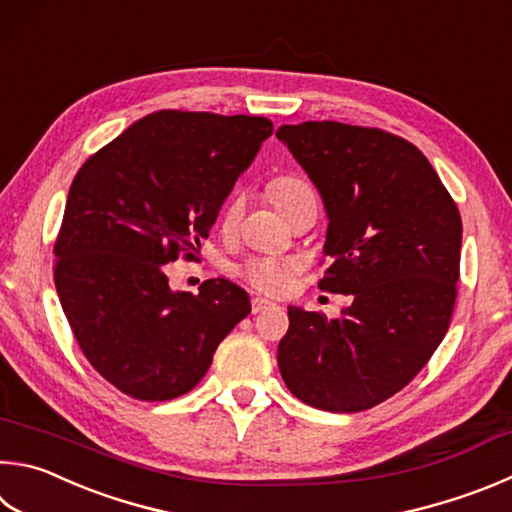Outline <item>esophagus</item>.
I'll use <instances>...</instances> for the list:
<instances>
[{"mask_svg": "<svg viewBox=\"0 0 512 512\" xmlns=\"http://www.w3.org/2000/svg\"><path fill=\"white\" fill-rule=\"evenodd\" d=\"M275 306L271 300H266V297H253V313H262L266 309H271Z\"/></svg>", "mask_w": 512, "mask_h": 512, "instance_id": "esophagus-1", "label": "esophagus"}]
</instances>
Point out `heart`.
Here are the masks:
<instances>
[{
  "instance_id": "b5f03b06",
  "label": "heart",
  "mask_w": 512,
  "mask_h": 512,
  "mask_svg": "<svg viewBox=\"0 0 512 512\" xmlns=\"http://www.w3.org/2000/svg\"><path fill=\"white\" fill-rule=\"evenodd\" d=\"M268 192L275 201V206L282 210V215L288 219L293 212L302 206L304 201L313 199V190L304 181L295 179V176H277L268 185ZM241 208V201L237 194H232L224 210V224L230 226L237 219ZM295 259H282V257H248L241 262L235 273L239 280L250 284L255 291L262 293H282L288 286L291 275L297 271Z\"/></svg>"
}]
</instances>
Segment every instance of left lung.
Returning a JSON list of instances; mask_svg holds the SVG:
<instances>
[{
    "label": "left lung",
    "instance_id": "1",
    "mask_svg": "<svg viewBox=\"0 0 512 512\" xmlns=\"http://www.w3.org/2000/svg\"><path fill=\"white\" fill-rule=\"evenodd\" d=\"M275 136L309 174L329 217L322 291L351 295L336 320L288 306L277 365L291 394L362 412L410 383L448 331L461 215L423 152L383 129L336 120Z\"/></svg>",
    "mask_w": 512,
    "mask_h": 512
}]
</instances>
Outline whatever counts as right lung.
I'll list each match as a JSON object with an SVG mask.
<instances>
[{"instance_id": "1", "label": "right lung", "mask_w": 512, "mask_h": 512, "mask_svg": "<svg viewBox=\"0 0 512 512\" xmlns=\"http://www.w3.org/2000/svg\"><path fill=\"white\" fill-rule=\"evenodd\" d=\"M271 134L262 116L163 109L78 170L55 241V288L82 353L123 394L152 403L188 394L250 313L248 293L224 277L199 295L172 291L165 264L201 246Z\"/></svg>"}]
</instances>
